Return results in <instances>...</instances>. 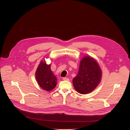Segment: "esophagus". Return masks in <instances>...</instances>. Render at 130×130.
I'll list each match as a JSON object with an SVG mask.
<instances>
[{"mask_svg":"<svg viewBox=\"0 0 130 130\" xmlns=\"http://www.w3.org/2000/svg\"><path fill=\"white\" fill-rule=\"evenodd\" d=\"M63 79L64 80H70L69 78H67V77H64V78H63Z\"/></svg>","mask_w":130,"mask_h":130,"instance_id":"1","label":"esophagus"}]
</instances>
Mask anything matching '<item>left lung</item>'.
Segmentation results:
<instances>
[{
  "mask_svg": "<svg viewBox=\"0 0 130 130\" xmlns=\"http://www.w3.org/2000/svg\"><path fill=\"white\" fill-rule=\"evenodd\" d=\"M101 77V70L97 61L86 56L80 61L78 74L73 79V86L79 93L86 94L95 89Z\"/></svg>",
  "mask_w": 130,
  "mask_h": 130,
  "instance_id": "8db88e82",
  "label": "left lung"
}]
</instances>
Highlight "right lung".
Wrapping results in <instances>:
<instances>
[{"instance_id": "obj_1", "label": "right lung", "mask_w": 130, "mask_h": 130, "mask_svg": "<svg viewBox=\"0 0 130 130\" xmlns=\"http://www.w3.org/2000/svg\"><path fill=\"white\" fill-rule=\"evenodd\" d=\"M35 75L38 85L45 91H50L57 85V78L51 70V64H47L44 59L40 61Z\"/></svg>"}]
</instances>
